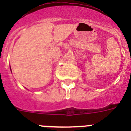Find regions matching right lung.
<instances>
[{
  "mask_svg": "<svg viewBox=\"0 0 131 131\" xmlns=\"http://www.w3.org/2000/svg\"><path fill=\"white\" fill-rule=\"evenodd\" d=\"M10 70H11V68H10Z\"/></svg>",
  "mask_w": 131,
  "mask_h": 131,
  "instance_id": "1",
  "label": "right lung"
}]
</instances>
